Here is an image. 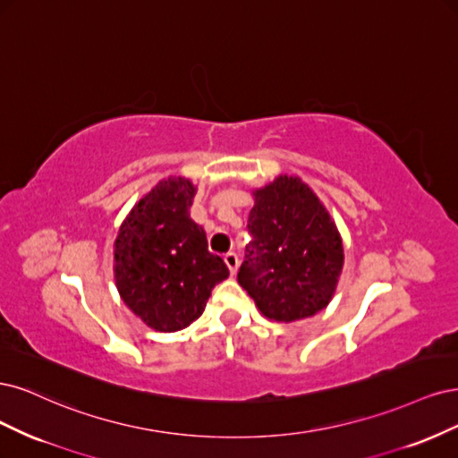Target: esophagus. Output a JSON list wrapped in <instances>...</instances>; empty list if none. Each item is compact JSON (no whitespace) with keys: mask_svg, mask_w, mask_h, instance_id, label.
Wrapping results in <instances>:
<instances>
[{"mask_svg":"<svg viewBox=\"0 0 458 458\" xmlns=\"http://www.w3.org/2000/svg\"><path fill=\"white\" fill-rule=\"evenodd\" d=\"M225 262H226V267L230 268V274H235V272H238L240 259H238V255L233 253V250H228V253L225 255Z\"/></svg>","mask_w":458,"mask_h":458,"instance_id":"esophagus-1","label":"esophagus"}]
</instances>
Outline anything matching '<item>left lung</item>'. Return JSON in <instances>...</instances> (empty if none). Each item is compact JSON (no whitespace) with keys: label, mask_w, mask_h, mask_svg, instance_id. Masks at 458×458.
<instances>
[{"label":"left lung","mask_w":458,"mask_h":458,"mask_svg":"<svg viewBox=\"0 0 458 458\" xmlns=\"http://www.w3.org/2000/svg\"><path fill=\"white\" fill-rule=\"evenodd\" d=\"M255 205L238 272L240 285L274 321L318 314L333 299L344 264L335 220L297 176L282 174L253 191Z\"/></svg>","instance_id":"left-lung-1"}]
</instances>
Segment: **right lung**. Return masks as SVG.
I'll return each instance as SVG.
<instances>
[{"instance_id": "obj_1", "label": "right lung", "mask_w": 458, "mask_h": 458, "mask_svg": "<svg viewBox=\"0 0 458 458\" xmlns=\"http://www.w3.org/2000/svg\"><path fill=\"white\" fill-rule=\"evenodd\" d=\"M196 186L169 176L131 209L114 243L120 297L146 326L174 333L196 321L228 267L190 218Z\"/></svg>"}]
</instances>
